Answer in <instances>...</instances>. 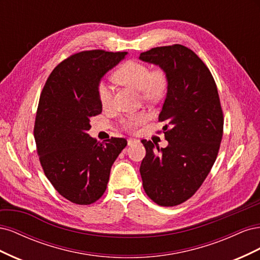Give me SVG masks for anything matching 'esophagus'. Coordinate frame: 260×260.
Returning <instances> with one entry per match:
<instances>
[{"instance_id": "obj_1", "label": "esophagus", "mask_w": 260, "mask_h": 260, "mask_svg": "<svg viewBox=\"0 0 260 260\" xmlns=\"http://www.w3.org/2000/svg\"><path fill=\"white\" fill-rule=\"evenodd\" d=\"M139 142H140V141L137 140V139H128V146H132L135 144H138Z\"/></svg>"}]
</instances>
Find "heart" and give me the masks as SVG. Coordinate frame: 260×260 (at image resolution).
<instances>
[{
  "label": "heart",
  "mask_w": 260,
  "mask_h": 260,
  "mask_svg": "<svg viewBox=\"0 0 260 260\" xmlns=\"http://www.w3.org/2000/svg\"><path fill=\"white\" fill-rule=\"evenodd\" d=\"M114 79L120 84L130 86L139 91L142 101L147 103H158L168 92L170 78L168 72L162 67L151 69L145 62L137 59H128L116 69ZM98 98L103 108L112 105L113 94L109 86L103 82L98 85ZM147 120L143 112L132 114L122 121L123 129L135 131Z\"/></svg>",
  "instance_id": "b5f03b06"
}]
</instances>
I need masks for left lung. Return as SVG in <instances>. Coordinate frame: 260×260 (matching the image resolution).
I'll return each mask as SVG.
<instances>
[{
	"label": "left lung",
	"instance_id": "obj_1",
	"mask_svg": "<svg viewBox=\"0 0 260 260\" xmlns=\"http://www.w3.org/2000/svg\"><path fill=\"white\" fill-rule=\"evenodd\" d=\"M140 59L168 72L170 84L158 120L167 147L142 140L146 155L140 174L146 195L171 207L196 193L216 161L223 135V113L211 73L192 50L181 44L158 46Z\"/></svg>",
	"mask_w": 260,
	"mask_h": 260
}]
</instances>
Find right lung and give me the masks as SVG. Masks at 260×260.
Instances as JSON below:
<instances>
[{
    "mask_svg": "<svg viewBox=\"0 0 260 260\" xmlns=\"http://www.w3.org/2000/svg\"><path fill=\"white\" fill-rule=\"evenodd\" d=\"M127 52H78L53 69L41 92L34 135L44 171L62 198L90 205L104 194L111 168L127 146L123 138L99 142L91 138L90 119L102 113L101 78Z\"/></svg>",
    "mask_w": 260,
    "mask_h": 260,
    "instance_id": "obj_1",
    "label": "right lung"
}]
</instances>
